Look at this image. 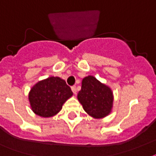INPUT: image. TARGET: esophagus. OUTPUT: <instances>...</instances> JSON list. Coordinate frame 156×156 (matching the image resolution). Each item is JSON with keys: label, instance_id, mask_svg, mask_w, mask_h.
Masks as SVG:
<instances>
[{"label": "esophagus", "instance_id": "1", "mask_svg": "<svg viewBox=\"0 0 156 156\" xmlns=\"http://www.w3.org/2000/svg\"><path fill=\"white\" fill-rule=\"evenodd\" d=\"M71 90H72V91H73V93H74V94H76V92H77V88H76L75 86H73V87H71Z\"/></svg>", "mask_w": 156, "mask_h": 156}]
</instances>
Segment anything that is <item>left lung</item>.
I'll return each instance as SVG.
<instances>
[{
  "instance_id": "8db88e82",
  "label": "left lung",
  "mask_w": 156,
  "mask_h": 156,
  "mask_svg": "<svg viewBox=\"0 0 156 156\" xmlns=\"http://www.w3.org/2000/svg\"><path fill=\"white\" fill-rule=\"evenodd\" d=\"M78 99L88 115L99 119L111 113L113 94L106 85L93 76H88L82 79V89L78 94Z\"/></svg>"
}]
</instances>
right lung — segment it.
Returning a JSON list of instances; mask_svg holds the SVG:
<instances>
[{
    "label": "right lung",
    "mask_w": 156,
    "mask_h": 156,
    "mask_svg": "<svg viewBox=\"0 0 156 156\" xmlns=\"http://www.w3.org/2000/svg\"><path fill=\"white\" fill-rule=\"evenodd\" d=\"M73 95L70 87L58 77H50L34 85L29 94L33 111L44 118L54 116Z\"/></svg>",
    "instance_id": "add662e5"
}]
</instances>
